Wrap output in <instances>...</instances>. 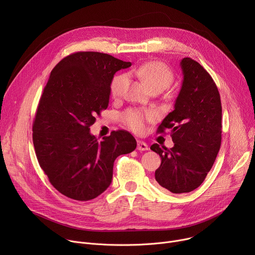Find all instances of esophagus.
Here are the masks:
<instances>
[{"instance_id": "34e87169", "label": "esophagus", "mask_w": 255, "mask_h": 255, "mask_svg": "<svg viewBox=\"0 0 255 255\" xmlns=\"http://www.w3.org/2000/svg\"><path fill=\"white\" fill-rule=\"evenodd\" d=\"M137 149L140 151H145V150H148V145L145 143L144 141L138 140L137 141Z\"/></svg>"}]
</instances>
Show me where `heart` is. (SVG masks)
<instances>
[{
  "label": "heart",
  "mask_w": 255,
  "mask_h": 255,
  "mask_svg": "<svg viewBox=\"0 0 255 255\" xmlns=\"http://www.w3.org/2000/svg\"><path fill=\"white\" fill-rule=\"evenodd\" d=\"M129 75L138 78L146 85L151 92L163 91L173 81L171 69L161 61H148L129 71ZM128 85V76L121 74L116 76L110 86V93L114 99H119L123 96ZM151 111H143L140 109H128L122 116V122L131 130L141 132L144 129L145 122L152 119Z\"/></svg>",
  "instance_id": "b5f03b06"
}]
</instances>
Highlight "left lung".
Wrapping results in <instances>:
<instances>
[{
	"label": "left lung",
	"mask_w": 255,
	"mask_h": 255,
	"mask_svg": "<svg viewBox=\"0 0 255 255\" xmlns=\"http://www.w3.org/2000/svg\"><path fill=\"white\" fill-rule=\"evenodd\" d=\"M184 81L170 112L157 133L170 129L174 146L170 149L152 144L159 154L155 170L158 185L173 194L190 193L199 188L212 168L222 139L220 94L209 72L196 60L180 61Z\"/></svg>",
	"instance_id": "obj_1"
}]
</instances>
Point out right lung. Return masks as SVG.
<instances>
[{
    "label": "right lung",
    "mask_w": 255,
    "mask_h": 255,
    "mask_svg": "<svg viewBox=\"0 0 255 255\" xmlns=\"http://www.w3.org/2000/svg\"><path fill=\"white\" fill-rule=\"evenodd\" d=\"M131 66L106 53L80 51L52 69L33 121V144L50 184L77 201L97 198L110 186L115 159L136 148L126 130L99 141L90 133L106 110L115 72Z\"/></svg>",
    "instance_id": "right-lung-1"
}]
</instances>
